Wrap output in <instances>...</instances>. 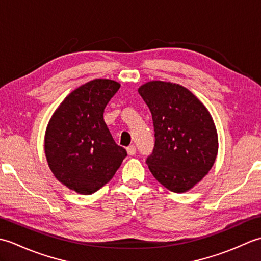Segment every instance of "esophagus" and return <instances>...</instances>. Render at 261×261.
Wrapping results in <instances>:
<instances>
[{
  "mask_svg": "<svg viewBox=\"0 0 261 261\" xmlns=\"http://www.w3.org/2000/svg\"><path fill=\"white\" fill-rule=\"evenodd\" d=\"M126 152H127V154H129V156H135L136 152H137V149L134 145H131V146L126 148Z\"/></svg>",
  "mask_w": 261,
  "mask_h": 261,
  "instance_id": "obj_1",
  "label": "esophagus"
}]
</instances>
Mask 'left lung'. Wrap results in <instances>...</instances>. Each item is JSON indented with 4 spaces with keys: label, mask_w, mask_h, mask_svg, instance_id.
<instances>
[{
    "label": "left lung",
    "mask_w": 261,
    "mask_h": 261,
    "mask_svg": "<svg viewBox=\"0 0 261 261\" xmlns=\"http://www.w3.org/2000/svg\"><path fill=\"white\" fill-rule=\"evenodd\" d=\"M150 110L154 148L147 164L160 184L185 193L213 167L219 150L218 131L206 107L176 83L150 81L138 88Z\"/></svg>",
    "instance_id": "1"
}]
</instances>
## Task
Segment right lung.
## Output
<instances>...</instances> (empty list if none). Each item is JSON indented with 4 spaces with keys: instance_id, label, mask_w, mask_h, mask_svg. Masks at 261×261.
Returning a JSON list of instances; mask_svg holds the SVG:
<instances>
[{
    "instance_id": "right-lung-1",
    "label": "right lung",
    "mask_w": 261,
    "mask_h": 261,
    "mask_svg": "<svg viewBox=\"0 0 261 261\" xmlns=\"http://www.w3.org/2000/svg\"><path fill=\"white\" fill-rule=\"evenodd\" d=\"M120 83L96 79L77 87L59 104L48 122L45 153L62 184L91 195L109 182L126 156L103 119L104 109Z\"/></svg>"
}]
</instances>
